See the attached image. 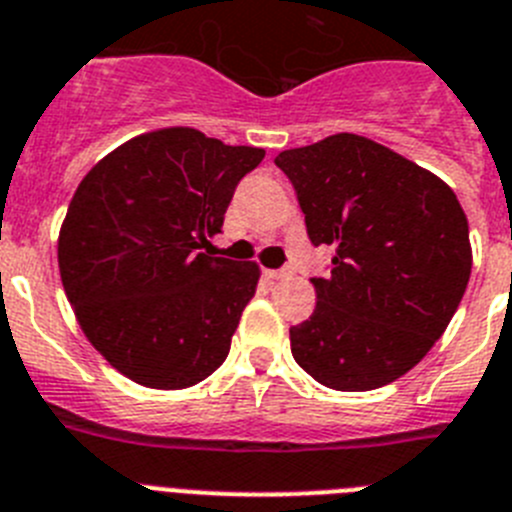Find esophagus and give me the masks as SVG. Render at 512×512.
<instances>
[{
    "instance_id": "esophagus-1",
    "label": "esophagus",
    "mask_w": 512,
    "mask_h": 512,
    "mask_svg": "<svg viewBox=\"0 0 512 512\" xmlns=\"http://www.w3.org/2000/svg\"><path fill=\"white\" fill-rule=\"evenodd\" d=\"M265 275L270 281H281V278H286V270H265Z\"/></svg>"
}]
</instances>
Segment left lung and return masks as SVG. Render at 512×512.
<instances>
[{
	"label": "left lung",
	"mask_w": 512,
	"mask_h": 512,
	"mask_svg": "<svg viewBox=\"0 0 512 512\" xmlns=\"http://www.w3.org/2000/svg\"><path fill=\"white\" fill-rule=\"evenodd\" d=\"M275 164L291 180L314 247L317 306L291 327V353L319 384L368 391L428 355L471 275L469 221L441 177L366 136L335 133Z\"/></svg>",
	"instance_id": "8db88e82"
}]
</instances>
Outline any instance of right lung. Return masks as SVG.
I'll list each match as a JSON object with an SVG mask.
<instances>
[{
    "mask_svg": "<svg viewBox=\"0 0 512 512\" xmlns=\"http://www.w3.org/2000/svg\"><path fill=\"white\" fill-rule=\"evenodd\" d=\"M262 157L195 128H159L79 182L59 231L61 283L115 371L149 389H188L226 361L260 268L201 250Z\"/></svg>",
    "mask_w": 512,
    "mask_h": 512,
    "instance_id": "add662e5",
    "label": "right lung"
}]
</instances>
